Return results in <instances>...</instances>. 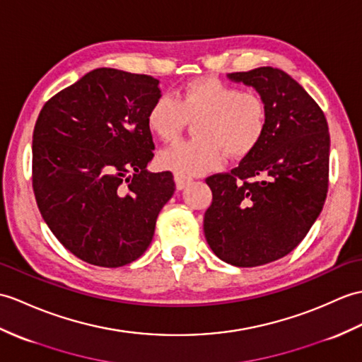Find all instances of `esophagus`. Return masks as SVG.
Instances as JSON below:
<instances>
[{"mask_svg": "<svg viewBox=\"0 0 362 362\" xmlns=\"http://www.w3.org/2000/svg\"><path fill=\"white\" fill-rule=\"evenodd\" d=\"M174 180H175V188L177 189H185L192 182L191 177H183V175H179V174L174 175Z\"/></svg>", "mask_w": 362, "mask_h": 362, "instance_id": "34e87169", "label": "esophagus"}]
</instances>
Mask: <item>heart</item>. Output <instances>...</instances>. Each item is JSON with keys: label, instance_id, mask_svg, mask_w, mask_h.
I'll use <instances>...</instances> for the list:
<instances>
[{"label": "heart", "instance_id": "obj_1", "mask_svg": "<svg viewBox=\"0 0 362 362\" xmlns=\"http://www.w3.org/2000/svg\"><path fill=\"white\" fill-rule=\"evenodd\" d=\"M189 120H197V137L158 154L163 170L183 177L216 170L226 154L242 158L253 153L265 136L268 106L257 92L200 77L185 83L175 97H157L146 114L151 132L166 143L177 140Z\"/></svg>", "mask_w": 362, "mask_h": 362}]
</instances>
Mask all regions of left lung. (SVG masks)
Returning <instances> with one entry per match:
<instances>
[{"label": "left lung", "mask_w": 362, "mask_h": 362, "mask_svg": "<svg viewBox=\"0 0 362 362\" xmlns=\"http://www.w3.org/2000/svg\"><path fill=\"white\" fill-rule=\"evenodd\" d=\"M268 106L262 141L230 173L206 177L213 191L204 230L226 264L259 267L291 253L322 211L330 134L322 109L287 72L272 66L233 72Z\"/></svg>", "instance_id": "8db88e82"}]
</instances>
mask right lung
<instances>
[{
  "mask_svg": "<svg viewBox=\"0 0 362 362\" xmlns=\"http://www.w3.org/2000/svg\"><path fill=\"white\" fill-rule=\"evenodd\" d=\"M158 80L98 67L49 98L33 128L32 188L45 222L74 256L106 268L139 259L175 191L148 173L146 114Z\"/></svg>",
  "mask_w": 362,
  "mask_h": 362,
  "instance_id": "add662e5",
  "label": "right lung"
}]
</instances>
